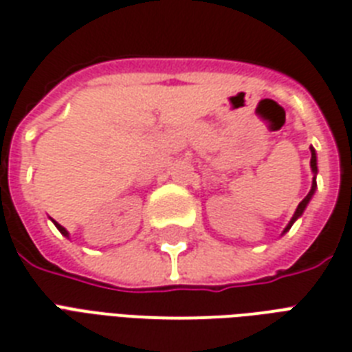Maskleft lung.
I'll return each instance as SVG.
<instances>
[{
    "label": "left lung",
    "instance_id": "left-lung-1",
    "mask_svg": "<svg viewBox=\"0 0 352 352\" xmlns=\"http://www.w3.org/2000/svg\"><path fill=\"white\" fill-rule=\"evenodd\" d=\"M311 168H313V173H314L313 187H311V190H309L307 196H305V198H303L302 201H300V205H298L296 212H294V216H292L291 221H289V225H287V227H285V230H283V234H285V232H287V230L292 227V223H294V221H296L298 218H300V216L303 214V210H305V207H307V204H309V201H311V198H313L314 190H316V174H318V167H316V153H314V148H313V147H311Z\"/></svg>",
    "mask_w": 352,
    "mask_h": 352
}]
</instances>
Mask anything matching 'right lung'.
<instances>
[{
	"mask_svg": "<svg viewBox=\"0 0 352 352\" xmlns=\"http://www.w3.org/2000/svg\"><path fill=\"white\" fill-rule=\"evenodd\" d=\"M54 225H56V227H58V230H60L61 234H63V236H69V232H67V229H65V227H61V225H60V223H56V221H54Z\"/></svg>",
	"mask_w": 352,
	"mask_h": 352,
	"instance_id": "add662e5",
	"label": "right lung"
}]
</instances>
